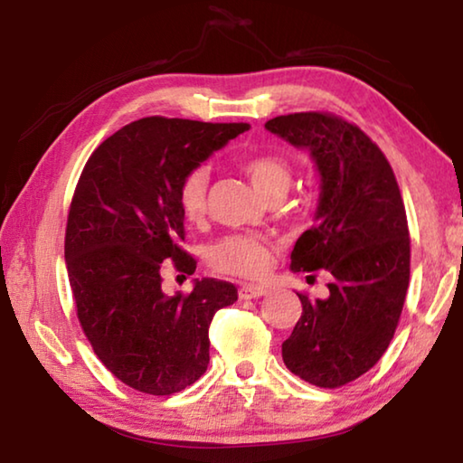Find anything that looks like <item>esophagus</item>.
I'll list each match as a JSON object with an SVG mask.
<instances>
[{"label": "esophagus", "instance_id": "esophagus-1", "mask_svg": "<svg viewBox=\"0 0 463 463\" xmlns=\"http://www.w3.org/2000/svg\"><path fill=\"white\" fill-rule=\"evenodd\" d=\"M268 294V289L263 286H253V284H245L239 288V298L241 300H253V298H261Z\"/></svg>", "mask_w": 463, "mask_h": 463}]
</instances>
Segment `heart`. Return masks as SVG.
<instances>
[{
	"label": "heart",
	"mask_w": 463,
	"mask_h": 463,
	"mask_svg": "<svg viewBox=\"0 0 463 463\" xmlns=\"http://www.w3.org/2000/svg\"><path fill=\"white\" fill-rule=\"evenodd\" d=\"M250 184L263 198L273 194L284 195L292 185V167L286 159L276 155H255L242 163ZM208 167H194L187 171L179 184L177 200L182 214L190 222H198L206 214L208 203ZM210 263L213 268L237 278H261L271 268V249L268 242L250 234H231L210 247Z\"/></svg>",
	"instance_id": "obj_1"
}]
</instances>
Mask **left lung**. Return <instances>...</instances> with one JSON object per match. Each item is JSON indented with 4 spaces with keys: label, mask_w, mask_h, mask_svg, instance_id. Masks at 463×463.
Here are the masks:
<instances>
[{
    "label": "left lung",
    "mask_w": 463,
    "mask_h": 463,
    "mask_svg": "<svg viewBox=\"0 0 463 463\" xmlns=\"http://www.w3.org/2000/svg\"><path fill=\"white\" fill-rule=\"evenodd\" d=\"M265 128L317 163L315 224L296 241L294 271L326 269L328 298L298 294L302 317L281 343L286 367L318 388H339L380 362L394 336L411 278L401 187L365 132L328 112H298Z\"/></svg>",
    "instance_id": "8db88e82"
}]
</instances>
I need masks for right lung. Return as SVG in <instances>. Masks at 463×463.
<instances>
[{
    "label": "right lung",
    "instance_id": "obj_1",
    "mask_svg": "<svg viewBox=\"0 0 463 463\" xmlns=\"http://www.w3.org/2000/svg\"><path fill=\"white\" fill-rule=\"evenodd\" d=\"M245 130V122L140 118L106 138L77 182L65 231L77 318L99 362L145 394L192 386L210 362L213 317L237 302L231 281L195 279L190 294L175 296L161 284L167 265L195 271L179 245V184Z\"/></svg>",
    "mask_w": 463,
    "mask_h": 463
}]
</instances>
